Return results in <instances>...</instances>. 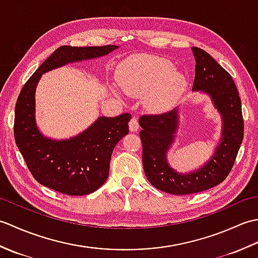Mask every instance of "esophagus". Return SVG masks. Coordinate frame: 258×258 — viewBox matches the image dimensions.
Here are the masks:
<instances>
[{"mask_svg": "<svg viewBox=\"0 0 258 258\" xmlns=\"http://www.w3.org/2000/svg\"><path fill=\"white\" fill-rule=\"evenodd\" d=\"M128 127H130L131 132H138L140 128V125H139V122H138V119H136V117H132V119H131V122L128 124Z\"/></svg>", "mask_w": 258, "mask_h": 258, "instance_id": "esophagus-1", "label": "esophagus"}]
</instances>
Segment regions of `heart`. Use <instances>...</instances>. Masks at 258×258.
<instances>
[{
    "label": "heart",
    "instance_id": "b5f03b06",
    "mask_svg": "<svg viewBox=\"0 0 258 258\" xmlns=\"http://www.w3.org/2000/svg\"><path fill=\"white\" fill-rule=\"evenodd\" d=\"M117 84L127 95L144 97L145 106L154 113L169 111L187 90L188 80L171 61L155 55H135L119 65ZM115 95L119 93L112 89Z\"/></svg>",
    "mask_w": 258,
    "mask_h": 258
}]
</instances>
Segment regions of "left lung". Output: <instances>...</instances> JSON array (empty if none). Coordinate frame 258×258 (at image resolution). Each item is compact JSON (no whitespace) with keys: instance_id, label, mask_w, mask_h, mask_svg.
I'll return each instance as SVG.
<instances>
[{"instance_id":"left-lung-1","label":"left lung","mask_w":258,"mask_h":258,"mask_svg":"<svg viewBox=\"0 0 258 258\" xmlns=\"http://www.w3.org/2000/svg\"><path fill=\"white\" fill-rule=\"evenodd\" d=\"M191 52L196 62L191 91L210 97L222 120L221 136L210 158L186 173H179L169 165L167 154L179 127L178 106L139 119L146 178L155 188L173 195L199 193L222 183L231 172L244 136L242 102L232 76L204 50L191 47Z\"/></svg>"}]
</instances>
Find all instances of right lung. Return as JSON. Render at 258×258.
<instances>
[{
    "label": "right lung",
    "mask_w": 258,
    "mask_h": 258,
    "mask_svg": "<svg viewBox=\"0 0 258 258\" xmlns=\"http://www.w3.org/2000/svg\"><path fill=\"white\" fill-rule=\"evenodd\" d=\"M118 47H58L22 89L15 105V143L40 184L59 193L81 196L93 193L106 182L114 147L128 134L131 114L97 117L83 132L72 138H48L36 123L35 92L43 74L71 63L106 56Z\"/></svg>",
    "instance_id": "right-lung-1"
}]
</instances>
